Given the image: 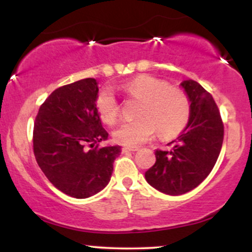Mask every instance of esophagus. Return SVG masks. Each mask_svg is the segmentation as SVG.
I'll return each mask as SVG.
<instances>
[{"label":"esophagus","mask_w":252,"mask_h":252,"mask_svg":"<svg viewBox=\"0 0 252 252\" xmlns=\"http://www.w3.org/2000/svg\"><path fill=\"white\" fill-rule=\"evenodd\" d=\"M123 152H137L138 150V147H135V146H126V147H123Z\"/></svg>","instance_id":"obj_1"}]
</instances>
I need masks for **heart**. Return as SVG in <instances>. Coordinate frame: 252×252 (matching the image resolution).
<instances>
[{"mask_svg":"<svg viewBox=\"0 0 252 252\" xmlns=\"http://www.w3.org/2000/svg\"><path fill=\"white\" fill-rule=\"evenodd\" d=\"M129 99L141 102L137 120L124 122L114 131L118 143L136 146L148 141L158 130L161 137H174L184 131L190 118V100L184 90L170 86L162 79L143 74L123 84ZM100 120L114 124L121 116V104L110 89L100 90L96 98Z\"/></svg>","mask_w":252,"mask_h":252,"instance_id":"1","label":"heart"}]
</instances>
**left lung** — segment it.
Here are the masks:
<instances>
[{
    "label": "left lung",
    "mask_w": 252,
    "mask_h": 252,
    "mask_svg": "<svg viewBox=\"0 0 252 252\" xmlns=\"http://www.w3.org/2000/svg\"><path fill=\"white\" fill-rule=\"evenodd\" d=\"M181 85L190 100L189 122L169 143L172 149L156 150V162L146 172L150 186L169 195L189 192L207 178L224 140V123L210 92L190 79Z\"/></svg>",
    "instance_id": "8db88e82"
}]
</instances>
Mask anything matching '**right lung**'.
Returning <instances> with one entry per match:
<instances>
[{
    "label": "right lung",
    "mask_w": 252,
    "mask_h": 252,
    "mask_svg": "<svg viewBox=\"0 0 252 252\" xmlns=\"http://www.w3.org/2000/svg\"><path fill=\"white\" fill-rule=\"evenodd\" d=\"M96 79L86 78L54 90L40 106L33 150L46 178L77 199L89 198L109 184L121 147H98L108 138L96 110Z\"/></svg>",
    "instance_id": "1"
}]
</instances>
